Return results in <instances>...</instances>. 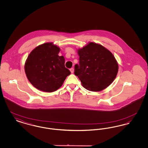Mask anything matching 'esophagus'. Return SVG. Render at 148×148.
Masks as SVG:
<instances>
[{"instance_id":"1","label":"esophagus","mask_w":148,"mask_h":148,"mask_svg":"<svg viewBox=\"0 0 148 148\" xmlns=\"http://www.w3.org/2000/svg\"><path fill=\"white\" fill-rule=\"evenodd\" d=\"M70 71H71V73H73V72H74V68H71V69H70Z\"/></svg>"}]
</instances>
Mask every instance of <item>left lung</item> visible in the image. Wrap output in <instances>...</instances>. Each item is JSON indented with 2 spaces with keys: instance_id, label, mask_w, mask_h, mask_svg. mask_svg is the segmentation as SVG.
<instances>
[{
  "instance_id": "8db88e82",
  "label": "left lung",
  "mask_w": 148,
  "mask_h": 148,
  "mask_svg": "<svg viewBox=\"0 0 148 148\" xmlns=\"http://www.w3.org/2000/svg\"><path fill=\"white\" fill-rule=\"evenodd\" d=\"M79 64L74 66V74L86 89L101 91L113 82L118 65L113 54L103 46L90 42L78 50Z\"/></svg>"
}]
</instances>
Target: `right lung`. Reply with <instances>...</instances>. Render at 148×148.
I'll list each match as a JSON object with an SVG mask.
<instances>
[{
    "label": "right lung",
    "mask_w": 148,
    "mask_h": 148,
    "mask_svg": "<svg viewBox=\"0 0 148 148\" xmlns=\"http://www.w3.org/2000/svg\"><path fill=\"white\" fill-rule=\"evenodd\" d=\"M60 49L52 43H45L35 48L29 55L25 71L29 82L38 89L53 92L63 83L70 71L65 66L63 56H59Z\"/></svg>",
    "instance_id": "add662e5"
}]
</instances>
